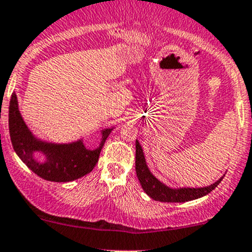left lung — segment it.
<instances>
[{
	"label": "left lung",
	"mask_w": 252,
	"mask_h": 252,
	"mask_svg": "<svg viewBox=\"0 0 252 252\" xmlns=\"http://www.w3.org/2000/svg\"><path fill=\"white\" fill-rule=\"evenodd\" d=\"M136 153H135V170H136L137 179L141 184L142 189L150 195L152 199L158 200V202L164 203H184L189 202V200L198 199V198L204 197L211 190L215 189L217 185L222 181L223 177L219 179L215 184L206 187H200V189H170L163 182H160L157 177L155 176L148 169L146 159H145L144 151H142L141 145L136 140Z\"/></svg>",
	"instance_id": "8db88e82"
}]
</instances>
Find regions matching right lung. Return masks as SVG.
I'll list each match as a JSON object with an SVG mask.
<instances>
[{"label":"right lung","mask_w":252,"mask_h":252,"mask_svg":"<svg viewBox=\"0 0 252 252\" xmlns=\"http://www.w3.org/2000/svg\"><path fill=\"white\" fill-rule=\"evenodd\" d=\"M9 135L13 148L29 169L42 179L53 182H70L89 174L99 160L104 144L112 129L101 131V142L95 150H88L82 140L71 144H52L38 140L24 122L18 107L17 95L12 94L9 102ZM41 152L43 163L34 158Z\"/></svg>","instance_id":"obj_1"}]
</instances>
